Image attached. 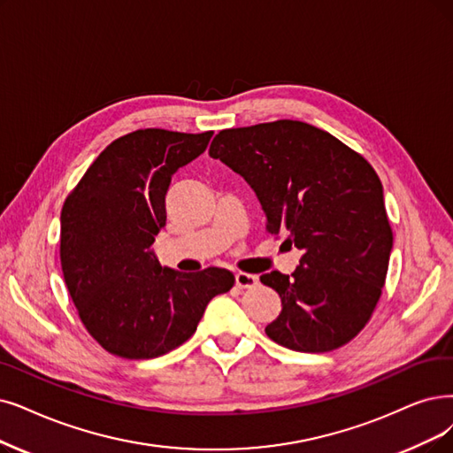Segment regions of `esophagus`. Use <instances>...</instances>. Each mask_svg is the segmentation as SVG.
Instances as JSON below:
<instances>
[{
    "mask_svg": "<svg viewBox=\"0 0 453 453\" xmlns=\"http://www.w3.org/2000/svg\"><path fill=\"white\" fill-rule=\"evenodd\" d=\"M258 284V277L257 275H250V273H243V271H240V273H236V286L238 288H252Z\"/></svg>",
    "mask_w": 453,
    "mask_h": 453,
    "instance_id": "obj_1",
    "label": "esophagus"
}]
</instances>
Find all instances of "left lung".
<instances>
[{
    "instance_id": "1",
    "label": "left lung",
    "mask_w": 453,
    "mask_h": 453,
    "mask_svg": "<svg viewBox=\"0 0 453 453\" xmlns=\"http://www.w3.org/2000/svg\"><path fill=\"white\" fill-rule=\"evenodd\" d=\"M210 156L257 193L267 232L303 252L292 275L260 277L282 301L265 334L301 353L333 351L353 340L381 297L392 250L373 167L334 135L286 119L221 130Z\"/></svg>"
}]
</instances>
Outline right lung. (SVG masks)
I'll list each match as a JSON object with an SVG mask.
<instances>
[{
  "label": "right lung",
  "instance_id": "1",
  "mask_svg": "<svg viewBox=\"0 0 453 453\" xmlns=\"http://www.w3.org/2000/svg\"><path fill=\"white\" fill-rule=\"evenodd\" d=\"M213 132L137 130L113 141L61 210V267L85 329L111 355L161 357L193 336L206 304L234 286L221 267H161L152 243L165 226L173 174Z\"/></svg>",
  "mask_w": 453,
  "mask_h": 453
}]
</instances>
